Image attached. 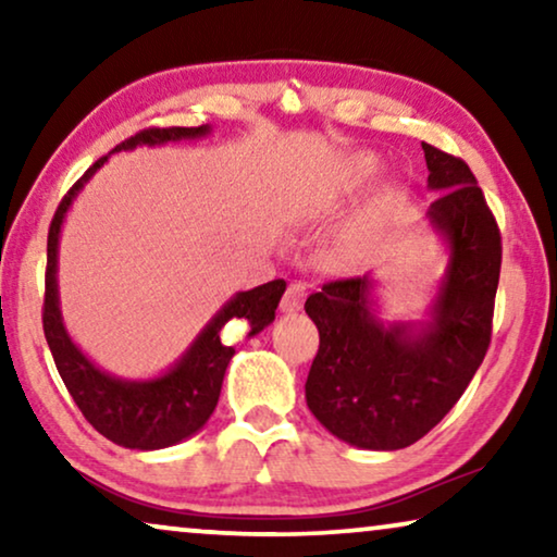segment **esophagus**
I'll list each match as a JSON object with an SVG mask.
<instances>
[{"mask_svg": "<svg viewBox=\"0 0 557 557\" xmlns=\"http://www.w3.org/2000/svg\"><path fill=\"white\" fill-rule=\"evenodd\" d=\"M304 299H307V284L296 281V284L286 288L284 299H281V311H286V314H294V311H299L304 307Z\"/></svg>", "mask_w": 557, "mask_h": 557, "instance_id": "1", "label": "esophagus"}]
</instances>
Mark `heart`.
<instances>
[{
    "label": "heart",
    "mask_w": 557,
    "mask_h": 557,
    "mask_svg": "<svg viewBox=\"0 0 557 557\" xmlns=\"http://www.w3.org/2000/svg\"><path fill=\"white\" fill-rule=\"evenodd\" d=\"M380 170V159L372 157V154H362L357 157L352 162V172H355V180H370L372 174ZM349 248H352V243H349Z\"/></svg>",
    "instance_id": "1"
}]
</instances>
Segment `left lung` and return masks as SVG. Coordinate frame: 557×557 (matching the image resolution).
I'll return each instance as SVG.
<instances>
[{
  "label": "left lung",
  "instance_id": "left-lung-1",
  "mask_svg": "<svg viewBox=\"0 0 557 557\" xmlns=\"http://www.w3.org/2000/svg\"><path fill=\"white\" fill-rule=\"evenodd\" d=\"M425 223L446 248V269L421 319L383 322L372 273L332 281L304 309L319 330L307 406L332 436L370 451L423 438L456 406L492 337L502 243L476 177L461 159L421 144Z\"/></svg>",
  "mask_w": 557,
  "mask_h": 557
}]
</instances>
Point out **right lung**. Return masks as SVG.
<instances>
[{"mask_svg":"<svg viewBox=\"0 0 557 557\" xmlns=\"http://www.w3.org/2000/svg\"><path fill=\"white\" fill-rule=\"evenodd\" d=\"M212 132L205 126H172V128H147L132 139L121 141L109 151H132L136 147H162L170 141L202 139ZM109 157L98 159L83 177L75 182L71 193L58 205L55 218L48 233V271H45V311L42 326L45 339L55 360V368L63 377L67 393L73 395L75 406L86 416V421L113 444L136 451H157L180 444L208 423L212 410L218 406L220 387L227 364H231L235 347L223 342V326L231 319H240L248 326V337L263 332L273 319L281 296L286 292V281H269V284L238 292L220 307L200 334L193 339L185 352L174 360L164 372L154 377H119L106 372L75 345L71 332L63 322L58 292V250L60 233L81 189L94 180V174L109 162Z\"/></svg>","mask_w":557,"mask_h":557,"instance_id":"obj_1","label":"right lung"}]
</instances>
